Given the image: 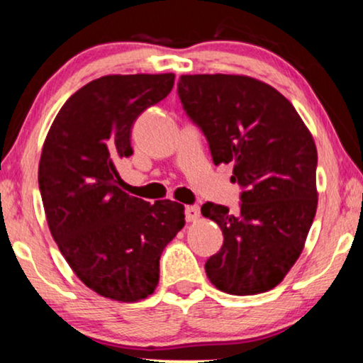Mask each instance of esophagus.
<instances>
[{"instance_id":"1","label":"esophagus","mask_w":363,"mask_h":363,"mask_svg":"<svg viewBox=\"0 0 363 363\" xmlns=\"http://www.w3.org/2000/svg\"><path fill=\"white\" fill-rule=\"evenodd\" d=\"M185 218H186L188 223L196 221L198 218H200V208H198V206H186L185 208Z\"/></svg>"}]
</instances>
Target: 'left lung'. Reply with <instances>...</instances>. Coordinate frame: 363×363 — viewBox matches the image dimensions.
Returning a JSON list of instances; mask_svg holds the SVG:
<instances>
[{
  "label": "left lung",
  "mask_w": 363,
  "mask_h": 363,
  "mask_svg": "<svg viewBox=\"0 0 363 363\" xmlns=\"http://www.w3.org/2000/svg\"><path fill=\"white\" fill-rule=\"evenodd\" d=\"M178 96L215 165L233 163L231 182L245 188L238 215L211 201L201 206L225 236L205 264L208 279L233 296L269 291L299 259L315 216L312 133L279 91L250 76H182Z\"/></svg>",
  "instance_id": "8db88e82"
}]
</instances>
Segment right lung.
Instances as JSON below:
<instances>
[{"label": "right lung", "mask_w": 363, "mask_h": 363, "mask_svg": "<svg viewBox=\"0 0 363 363\" xmlns=\"http://www.w3.org/2000/svg\"><path fill=\"white\" fill-rule=\"evenodd\" d=\"M173 82L172 72L99 77L67 99L44 140L38 180L49 231L74 274L107 299L153 294L162 252L185 226V206L130 196L116 168L133 153V122Z\"/></svg>", "instance_id": "obj_1"}]
</instances>
